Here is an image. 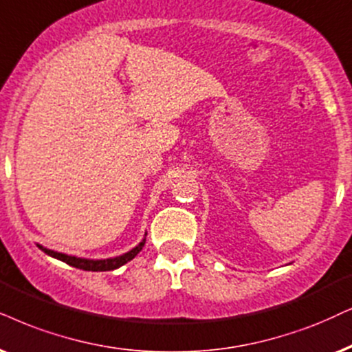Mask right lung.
Instances as JSON below:
<instances>
[{
	"mask_svg": "<svg viewBox=\"0 0 352 352\" xmlns=\"http://www.w3.org/2000/svg\"><path fill=\"white\" fill-rule=\"evenodd\" d=\"M144 235H148V234H144ZM144 243H146V237L141 240V242L138 243L135 248H131L130 252L123 253V255H120V256L105 258V260H89V258H78L73 255H66V253L50 250V248H45L42 245H37V247L43 253H47V255L56 258V260L63 261V263H66V265L74 266V268H79L84 271H113V270L120 268V266H123L124 263H128V261H131L133 258L138 255V253L143 250Z\"/></svg>",
	"mask_w": 352,
	"mask_h": 352,
	"instance_id": "1",
	"label": "right lung"
}]
</instances>
